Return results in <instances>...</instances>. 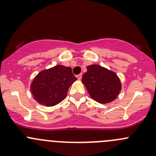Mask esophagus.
Listing matches in <instances>:
<instances>
[{
    "instance_id": "34e87169",
    "label": "esophagus",
    "mask_w": 156,
    "mask_h": 156,
    "mask_svg": "<svg viewBox=\"0 0 156 156\" xmlns=\"http://www.w3.org/2000/svg\"><path fill=\"white\" fill-rule=\"evenodd\" d=\"M77 78H78V80H81V78H82V74H79V75H77Z\"/></svg>"
}]
</instances>
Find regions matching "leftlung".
<instances>
[{
    "mask_svg": "<svg viewBox=\"0 0 156 156\" xmlns=\"http://www.w3.org/2000/svg\"><path fill=\"white\" fill-rule=\"evenodd\" d=\"M83 75L82 81L93 100L105 104L117 98L122 83L115 72L99 65H90Z\"/></svg>",
    "mask_w": 156,
    "mask_h": 156,
    "instance_id": "1",
    "label": "left lung"
}]
</instances>
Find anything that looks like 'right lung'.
<instances>
[{
    "label": "right lung",
    "mask_w": 156,
    "mask_h": 156,
    "mask_svg": "<svg viewBox=\"0 0 156 156\" xmlns=\"http://www.w3.org/2000/svg\"><path fill=\"white\" fill-rule=\"evenodd\" d=\"M76 80L70 67L55 66L41 71L31 81L30 90L39 104L53 106L66 97L69 87Z\"/></svg>",
    "instance_id": "right-lung-1"
}]
</instances>
